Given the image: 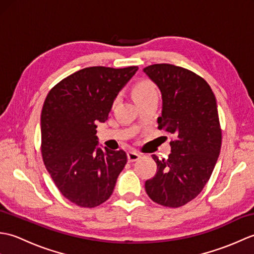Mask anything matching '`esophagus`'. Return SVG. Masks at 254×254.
Segmentation results:
<instances>
[{
    "label": "esophagus",
    "instance_id": "esophagus-1",
    "mask_svg": "<svg viewBox=\"0 0 254 254\" xmlns=\"http://www.w3.org/2000/svg\"><path fill=\"white\" fill-rule=\"evenodd\" d=\"M139 158H141V154L135 152V150H130V152L127 153V159L130 163H134V161H136Z\"/></svg>",
    "mask_w": 254,
    "mask_h": 254
}]
</instances>
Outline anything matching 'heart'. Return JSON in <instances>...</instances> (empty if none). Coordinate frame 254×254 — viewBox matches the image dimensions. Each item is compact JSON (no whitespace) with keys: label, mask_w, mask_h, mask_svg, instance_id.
Returning <instances> with one entry per match:
<instances>
[{"label":"heart","mask_w":254,"mask_h":254,"mask_svg":"<svg viewBox=\"0 0 254 254\" xmlns=\"http://www.w3.org/2000/svg\"><path fill=\"white\" fill-rule=\"evenodd\" d=\"M133 95L137 102L150 98V97L158 96L155 85L148 79H142L134 85Z\"/></svg>","instance_id":"heart-1"}]
</instances>
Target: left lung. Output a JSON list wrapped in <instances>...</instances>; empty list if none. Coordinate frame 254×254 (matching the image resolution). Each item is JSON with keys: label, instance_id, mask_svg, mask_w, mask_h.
<instances>
[{"label": "left lung", "instance_id": "left-lung-1", "mask_svg": "<svg viewBox=\"0 0 254 254\" xmlns=\"http://www.w3.org/2000/svg\"><path fill=\"white\" fill-rule=\"evenodd\" d=\"M143 71L158 86L163 110L158 128L174 135L168 158L145 182L148 196L166 207H180L195 198L209 180L222 146L216 98L203 77L181 66L161 63Z\"/></svg>", "mask_w": 254, "mask_h": 254}]
</instances>
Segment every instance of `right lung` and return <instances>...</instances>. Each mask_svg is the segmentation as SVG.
<instances>
[{
	"label": "right lung",
	"mask_w": 254,
	"mask_h": 254,
	"mask_svg": "<svg viewBox=\"0 0 254 254\" xmlns=\"http://www.w3.org/2000/svg\"><path fill=\"white\" fill-rule=\"evenodd\" d=\"M137 66L86 67L53 87L41 111V154L59 191L80 207L111 196L127 161L124 150L97 146L96 124L105 122L119 91Z\"/></svg>",
	"instance_id": "1"
}]
</instances>
